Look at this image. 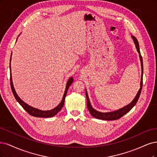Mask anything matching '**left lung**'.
<instances>
[{"mask_svg":"<svg viewBox=\"0 0 157 157\" xmlns=\"http://www.w3.org/2000/svg\"><path fill=\"white\" fill-rule=\"evenodd\" d=\"M132 38L134 40V42L136 45V48L137 49V51L140 55V59L141 61V82H140V89H139L138 92L136 94L134 100L131 102L129 104L127 105L124 106V107L121 108L118 110L114 111V112H106V113H102L98 112V111L95 110L92 106L91 104L90 103V101L89 99L88 94L87 93V90H85L86 93V98H87V108L89 111V112L93 117H95L97 119H102V120H107V121H113V120H117L118 119H120L122 117L123 115H124L126 113H127L129 111L132 109L134 106L137 103L138 100L139 99V97L141 94V89H142V85H143V73H144V67H143V60L142 57H141L140 51V47H139V43L138 40L136 39L134 36H132Z\"/></svg>","mask_w":157,"mask_h":157,"instance_id":"8db88e82","label":"left lung"}]
</instances>
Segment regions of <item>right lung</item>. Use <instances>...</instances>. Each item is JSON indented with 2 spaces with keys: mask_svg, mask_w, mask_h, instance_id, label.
I'll use <instances>...</instances> for the list:
<instances>
[{
  "mask_svg": "<svg viewBox=\"0 0 157 157\" xmlns=\"http://www.w3.org/2000/svg\"><path fill=\"white\" fill-rule=\"evenodd\" d=\"M12 56V55H11ZM10 62H11V57H10ZM11 66H10V85H11V89L12 90V93L13 94L14 97L16 98V100L19 102V104L21 105L22 107L23 108V109L26 111V112L29 113L31 115L34 116V117H53L56 114H57L60 109H62L63 106L64 105V100H65V97H66V95L67 94V91L68 90V88L72 83V82H74V79L72 77L70 78L68 81L67 82V86H66V89H65V91L63 95V99L61 100V102L57 106V107H55V108L51 109V110H48V111H42V110H40L36 108H34L32 106L28 105L27 104L25 103V102L20 98L18 95L17 94L16 90L14 89L13 87V82H12V74H11Z\"/></svg>",
  "mask_w": 157,
  "mask_h": 157,
  "instance_id": "right-lung-1",
  "label": "right lung"
}]
</instances>
